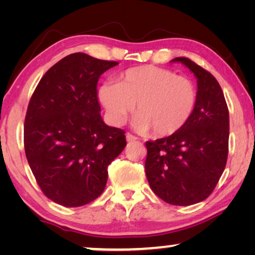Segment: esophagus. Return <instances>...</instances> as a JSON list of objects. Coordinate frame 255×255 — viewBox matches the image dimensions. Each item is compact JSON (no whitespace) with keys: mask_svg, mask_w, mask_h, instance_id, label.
<instances>
[{"mask_svg":"<svg viewBox=\"0 0 255 255\" xmlns=\"http://www.w3.org/2000/svg\"><path fill=\"white\" fill-rule=\"evenodd\" d=\"M127 140L128 141H134V140H137V137H134V135L131 134V133H127Z\"/></svg>","mask_w":255,"mask_h":255,"instance_id":"esophagus-1","label":"esophagus"}]
</instances>
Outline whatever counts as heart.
Wrapping results in <instances>:
<instances>
[{"mask_svg":"<svg viewBox=\"0 0 255 255\" xmlns=\"http://www.w3.org/2000/svg\"><path fill=\"white\" fill-rule=\"evenodd\" d=\"M99 99L111 124H123L135 108L133 127L141 132L151 128L152 134L163 137L180 131L189 122L197 89L189 79L170 69L142 66L128 69L117 82L103 83Z\"/></svg>","mask_w":255,"mask_h":255,"instance_id":"1","label":"heart"}]
</instances>
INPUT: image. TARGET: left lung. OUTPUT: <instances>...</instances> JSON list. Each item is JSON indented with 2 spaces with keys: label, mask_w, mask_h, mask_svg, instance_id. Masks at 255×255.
<instances>
[{
  "label": "left lung",
  "mask_w": 255,
  "mask_h": 255,
  "mask_svg": "<svg viewBox=\"0 0 255 255\" xmlns=\"http://www.w3.org/2000/svg\"><path fill=\"white\" fill-rule=\"evenodd\" d=\"M173 62L187 66L197 79L193 116L169 137L146 141L145 170L151 189L167 203L191 205L204 201L218 183L229 153V109L215 76L188 58Z\"/></svg>",
  "instance_id": "1"
}]
</instances>
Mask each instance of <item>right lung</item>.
Returning a JSON list of instances; mask_svg holds the SVG:
<instances>
[{"label": "right lung", "instance_id": "add662e5", "mask_svg": "<svg viewBox=\"0 0 255 255\" xmlns=\"http://www.w3.org/2000/svg\"><path fill=\"white\" fill-rule=\"evenodd\" d=\"M116 61L69 54L38 83L24 122L25 155L46 197L67 208L96 200L108 166L127 146L125 132L101 117L97 82Z\"/></svg>", "mask_w": 255, "mask_h": 255}]
</instances>
